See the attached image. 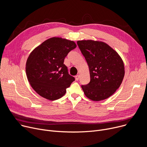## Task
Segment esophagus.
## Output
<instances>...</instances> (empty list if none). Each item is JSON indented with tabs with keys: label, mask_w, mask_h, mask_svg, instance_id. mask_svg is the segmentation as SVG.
<instances>
[{
	"label": "esophagus",
	"mask_w": 147,
	"mask_h": 147,
	"mask_svg": "<svg viewBox=\"0 0 147 147\" xmlns=\"http://www.w3.org/2000/svg\"><path fill=\"white\" fill-rule=\"evenodd\" d=\"M79 78H80V76L79 75H76L75 76V78H76V81H78L79 80Z\"/></svg>",
	"instance_id": "obj_1"
}]
</instances>
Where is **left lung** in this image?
Returning a JSON list of instances; mask_svg holds the SVG:
<instances>
[{
    "label": "left lung",
    "instance_id": "8db88e82",
    "mask_svg": "<svg viewBox=\"0 0 147 147\" xmlns=\"http://www.w3.org/2000/svg\"><path fill=\"white\" fill-rule=\"evenodd\" d=\"M77 43L90 70V82L81 86L84 94L94 101L109 98L119 88L124 76L121 58L103 42L82 40Z\"/></svg>",
    "mask_w": 147,
    "mask_h": 147
}]
</instances>
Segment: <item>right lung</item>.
Listing matches in <instances>:
<instances>
[{"label":"right lung","mask_w":147,"mask_h":147,"mask_svg":"<svg viewBox=\"0 0 147 147\" xmlns=\"http://www.w3.org/2000/svg\"><path fill=\"white\" fill-rule=\"evenodd\" d=\"M74 42L58 37L48 39L29 55L26 71L34 91L42 97L54 100L63 96L75 80L64 64L67 54L76 48Z\"/></svg>","instance_id":"1"}]
</instances>
